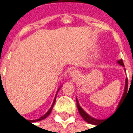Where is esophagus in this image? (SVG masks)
Listing matches in <instances>:
<instances>
[{"label": "esophagus", "instance_id": "obj_1", "mask_svg": "<svg viewBox=\"0 0 133 133\" xmlns=\"http://www.w3.org/2000/svg\"><path fill=\"white\" fill-rule=\"evenodd\" d=\"M70 74H71V76H77V74H78V72H77L76 71H71Z\"/></svg>", "mask_w": 133, "mask_h": 133}]
</instances>
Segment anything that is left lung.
Returning a JSON list of instances; mask_svg holds the SVG:
<instances>
[{"label":"left lung","instance_id":"1","mask_svg":"<svg viewBox=\"0 0 133 133\" xmlns=\"http://www.w3.org/2000/svg\"><path fill=\"white\" fill-rule=\"evenodd\" d=\"M118 62L122 65V66H124V62L122 61V59H120V60H118ZM127 78L126 79V83H125V88H124V93L123 94V96H122V98H121V102H120V103H119V105H120V104L122 102V99L125 96V95L127 93V87H128V82H127ZM76 103H77V108H78V110H79V112L80 113L81 116L83 118V119L85 120V121H87V122H88L90 124H95V125H96V124H98V123H100L102 120H97V119H96V118H92L91 116H90L88 114H87L86 112L82 110V108H81L80 106H79V102H78V101H77V99H76ZM119 105H118V107H119Z\"/></svg>","mask_w":133,"mask_h":133}]
</instances>
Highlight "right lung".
<instances>
[{"label": "right lung", "mask_w": 133, "mask_h": 133, "mask_svg": "<svg viewBox=\"0 0 133 133\" xmlns=\"http://www.w3.org/2000/svg\"><path fill=\"white\" fill-rule=\"evenodd\" d=\"M56 96H57V95H56ZM56 96H55V98H54V102H53V104H52V106H51V108L49 109V110H48V112H46V113H45V114L44 116H42V117H40L39 118H38V119H36V120H33V121H41V120H43V119H44V118H45L46 117L48 116V115H49V114L51 113V110H52V108H53V107H54V103H55V102H56Z\"/></svg>", "instance_id": "obj_1"}]
</instances>
